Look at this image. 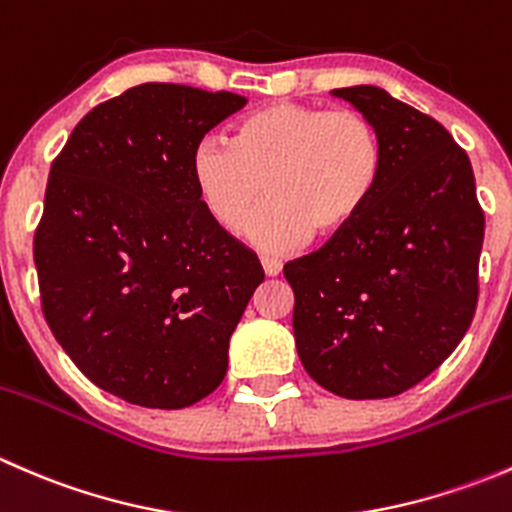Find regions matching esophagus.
<instances>
[{
  "instance_id": "obj_1",
  "label": "esophagus",
  "mask_w": 512,
  "mask_h": 512,
  "mask_svg": "<svg viewBox=\"0 0 512 512\" xmlns=\"http://www.w3.org/2000/svg\"><path fill=\"white\" fill-rule=\"evenodd\" d=\"M262 270H265L267 277H277L282 272V262L275 260V257H262Z\"/></svg>"
}]
</instances>
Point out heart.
Here are the masks:
<instances>
[{
	"instance_id": "obj_1",
	"label": "heart",
	"mask_w": 512,
	"mask_h": 512,
	"mask_svg": "<svg viewBox=\"0 0 512 512\" xmlns=\"http://www.w3.org/2000/svg\"><path fill=\"white\" fill-rule=\"evenodd\" d=\"M384 143L364 113L277 101L237 121L232 141L203 138L190 156L195 195L220 230L245 225L265 252H292L312 235H344L374 200Z\"/></svg>"
}]
</instances>
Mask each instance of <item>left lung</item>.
Here are the masks:
<instances>
[{
  "mask_svg": "<svg viewBox=\"0 0 512 512\" xmlns=\"http://www.w3.org/2000/svg\"><path fill=\"white\" fill-rule=\"evenodd\" d=\"M379 131L384 175L356 223L287 262L307 374L344 399H389L426 379L471 327L485 218L466 151L379 86L334 89Z\"/></svg>",
  "mask_w": 512,
  "mask_h": 512,
  "instance_id": "obj_1",
  "label": "left lung"
}]
</instances>
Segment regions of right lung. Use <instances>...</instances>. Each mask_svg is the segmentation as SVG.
I'll return each instance as SVG.
<instances>
[{
    "label": "right lung",
    "mask_w": 512,
    "mask_h": 512,
    "mask_svg": "<svg viewBox=\"0 0 512 512\" xmlns=\"http://www.w3.org/2000/svg\"><path fill=\"white\" fill-rule=\"evenodd\" d=\"M245 96L141 84L86 113L51 163L34 237L41 307L98 389L185 409L223 384L230 337L265 280L200 205L193 148Z\"/></svg>",
    "instance_id": "right-lung-1"
}]
</instances>
